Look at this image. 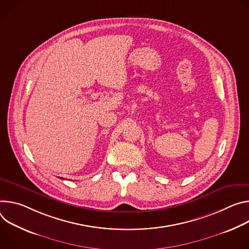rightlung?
<instances>
[{"instance_id": "add662e5", "label": "right lung", "mask_w": 249, "mask_h": 249, "mask_svg": "<svg viewBox=\"0 0 249 249\" xmlns=\"http://www.w3.org/2000/svg\"><path fill=\"white\" fill-rule=\"evenodd\" d=\"M60 179H62V178H60Z\"/></svg>"}]
</instances>
